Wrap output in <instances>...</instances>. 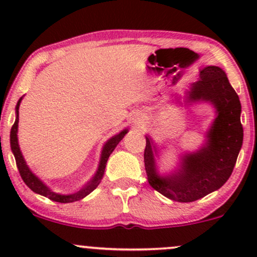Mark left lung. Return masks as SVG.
<instances>
[{"instance_id": "left-lung-1", "label": "left lung", "mask_w": 257, "mask_h": 257, "mask_svg": "<svg viewBox=\"0 0 257 257\" xmlns=\"http://www.w3.org/2000/svg\"><path fill=\"white\" fill-rule=\"evenodd\" d=\"M185 94V105L206 102L215 110V118L206 132L203 146L198 151L180 156L178 167L168 174L159 173L156 159L159 149L150 135L145 137L144 153L151 187L167 198L181 203L203 198L225 185L243 145L239 96L221 67H203L198 81L191 84ZM175 100L179 102V96Z\"/></svg>"}]
</instances>
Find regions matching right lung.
Here are the masks:
<instances>
[{
	"label": "right lung",
	"mask_w": 257,
	"mask_h": 257,
	"mask_svg": "<svg viewBox=\"0 0 257 257\" xmlns=\"http://www.w3.org/2000/svg\"><path fill=\"white\" fill-rule=\"evenodd\" d=\"M24 96L19 99V101L17 102L16 106V122H14L13 126L11 129V150L13 152L14 158H16L17 162V167L18 170H19L20 176L22 179L24 180V182L30 188L31 191H34L35 193L41 194V196L47 197L53 202H58V203H72L76 202V200H81L82 198H84L85 196L93 192L98 185L101 181L102 176H104L105 173V168H106V163H107V159L110 157V155L113 152V150L116 149V146L118 145L119 141L124 138V135L128 133V128L123 129L122 132H119L118 134L113 135V137L108 139L107 141L104 144L101 150V155H100V161H99V167L96 169V173L94 174L93 178L90 179V181H88L83 187L79 188L78 191L76 192L70 193V194H61V193H57L52 190L51 187H48L44 182L38 178L37 175H35L32 173V170L29 168L28 164H26L24 156H23L22 151H20L19 147V143H18V123H19V106L20 102Z\"/></svg>",
	"instance_id": "obj_1"
}]
</instances>
